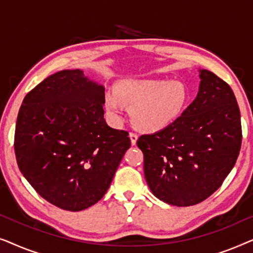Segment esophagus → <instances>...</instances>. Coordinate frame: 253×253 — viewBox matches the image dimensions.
<instances>
[{"label": "esophagus", "mask_w": 253, "mask_h": 253, "mask_svg": "<svg viewBox=\"0 0 253 253\" xmlns=\"http://www.w3.org/2000/svg\"><path fill=\"white\" fill-rule=\"evenodd\" d=\"M129 136H130V139H131V144L136 145L137 139H138V134L136 132H130Z\"/></svg>", "instance_id": "obj_1"}]
</instances>
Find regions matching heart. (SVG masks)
<instances>
[{
  "label": "heart",
  "mask_w": 253,
  "mask_h": 253,
  "mask_svg": "<svg viewBox=\"0 0 253 253\" xmlns=\"http://www.w3.org/2000/svg\"><path fill=\"white\" fill-rule=\"evenodd\" d=\"M189 103V91L181 82L165 79L127 81L106 94V107L120 120L124 105L131 108V119L138 129L155 132L170 126Z\"/></svg>",
  "instance_id": "heart-1"
}]
</instances>
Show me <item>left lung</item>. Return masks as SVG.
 Segmentation results:
<instances>
[{"label":"left lung","mask_w":253,"mask_h":253,"mask_svg":"<svg viewBox=\"0 0 253 253\" xmlns=\"http://www.w3.org/2000/svg\"><path fill=\"white\" fill-rule=\"evenodd\" d=\"M199 92L170 126L143 134L145 178L153 195L174 206L204 202L222 185L242 144L241 113L233 89L200 70Z\"/></svg>","instance_id":"1"}]
</instances>
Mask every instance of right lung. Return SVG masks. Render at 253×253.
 <instances>
[{"instance_id": "obj_1", "label": "right lung", "mask_w": 253, "mask_h": 253, "mask_svg": "<svg viewBox=\"0 0 253 253\" xmlns=\"http://www.w3.org/2000/svg\"><path fill=\"white\" fill-rule=\"evenodd\" d=\"M105 88L82 70H62L27 93L15 130L18 167L53 205L77 212L105 196L124 153L127 131L107 126Z\"/></svg>"}]
</instances>
